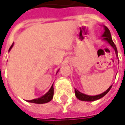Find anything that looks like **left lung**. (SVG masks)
Returning <instances> with one entry per match:
<instances>
[{
    "label": "left lung",
    "instance_id": "left-lung-1",
    "mask_svg": "<svg viewBox=\"0 0 125 125\" xmlns=\"http://www.w3.org/2000/svg\"><path fill=\"white\" fill-rule=\"evenodd\" d=\"M104 32L102 36L103 37V40L107 42L108 44L113 47V49L115 51V54H116L117 58H118V50H117L116 46H115V44H114V42H113V40H112L110 31L108 30V28L106 26H104ZM111 87H112V85H111V86H110L104 93H103L98 94V95H94V96H90V95L85 94L79 92L77 89L75 88V95H76V97H77V99H79V100H81V101L93 102V101H95V100H97L103 97L104 95H106V94L108 93V91H109V90H111Z\"/></svg>",
    "mask_w": 125,
    "mask_h": 125
}]
</instances>
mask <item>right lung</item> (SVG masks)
I'll return each instance as SVG.
<instances>
[{
	"instance_id": "1",
	"label": "right lung",
	"mask_w": 125,
	"mask_h": 125,
	"mask_svg": "<svg viewBox=\"0 0 125 125\" xmlns=\"http://www.w3.org/2000/svg\"><path fill=\"white\" fill-rule=\"evenodd\" d=\"M14 45V43L12 44V46H10L9 51L11 50V49L12 48V46ZM53 86L52 85V86L51 87L50 90L46 93L43 95L42 97H40V98L37 99H32V100H28V102H31V103H35V104H44L47 103L49 102H50L51 100L53 99Z\"/></svg>"
}]
</instances>
